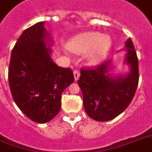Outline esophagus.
Instances as JSON below:
<instances>
[{"instance_id": "1", "label": "esophagus", "mask_w": 152, "mask_h": 152, "mask_svg": "<svg viewBox=\"0 0 152 152\" xmlns=\"http://www.w3.org/2000/svg\"><path fill=\"white\" fill-rule=\"evenodd\" d=\"M73 74H74V78H75V80H77L79 79V77H80V72H79V70H77V69H75L73 71Z\"/></svg>"}]
</instances>
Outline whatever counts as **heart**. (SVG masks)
<instances>
[{"instance_id":"1","label":"heart","mask_w":152,"mask_h":152,"mask_svg":"<svg viewBox=\"0 0 152 152\" xmlns=\"http://www.w3.org/2000/svg\"><path fill=\"white\" fill-rule=\"evenodd\" d=\"M110 38L100 35L97 32H84L73 37L69 47L72 52L83 53L88 52V61L91 64H98L106 57L111 47Z\"/></svg>"}]
</instances>
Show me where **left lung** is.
Listing matches in <instances>:
<instances>
[{"label":"left lung","instance_id":"8db88e82","mask_svg":"<svg viewBox=\"0 0 152 152\" xmlns=\"http://www.w3.org/2000/svg\"><path fill=\"white\" fill-rule=\"evenodd\" d=\"M125 61L130 71L125 76H112L111 60L105 61L94 69H81L78 84L83 93L85 111L91 118L107 121L122 113L131 103L139 83L137 52L131 39L125 42Z\"/></svg>","mask_w":152,"mask_h":152}]
</instances>
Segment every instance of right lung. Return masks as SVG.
Returning a JSON list of instances; mask_svg holds the SVG:
<instances>
[{"instance_id": "right-lung-1", "label": "right lung", "mask_w": 152, "mask_h": 152, "mask_svg": "<svg viewBox=\"0 0 152 152\" xmlns=\"http://www.w3.org/2000/svg\"><path fill=\"white\" fill-rule=\"evenodd\" d=\"M50 36L39 22L18 39L11 54L8 83L20 110L31 121L46 123L61 110V94L74 82L73 72L57 66L46 46Z\"/></svg>"}]
</instances>
